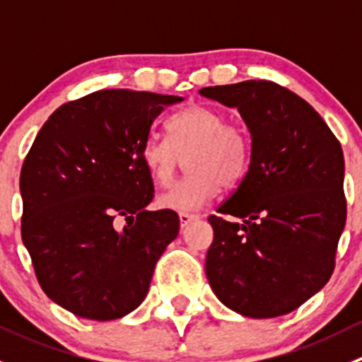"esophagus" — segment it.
Here are the masks:
<instances>
[{
	"mask_svg": "<svg viewBox=\"0 0 362 362\" xmlns=\"http://www.w3.org/2000/svg\"><path fill=\"white\" fill-rule=\"evenodd\" d=\"M178 218H180L182 228H185V226L191 224L192 221H196V218H198V215L196 214H178Z\"/></svg>",
	"mask_w": 362,
	"mask_h": 362,
	"instance_id": "obj_1",
	"label": "esophagus"
}]
</instances>
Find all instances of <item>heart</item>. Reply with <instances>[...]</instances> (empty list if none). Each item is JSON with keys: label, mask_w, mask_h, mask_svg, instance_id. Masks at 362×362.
Returning a JSON list of instances; mask_svg holds the SVG:
<instances>
[{"label": "heart", "mask_w": 362, "mask_h": 362, "mask_svg": "<svg viewBox=\"0 0 362 362\" xmlns=\"http://www.w3.org/2000/svg\"><path fill=\"white\" fill-rule=\"evenodd\" d=\"M170 138H148L141 148V160L159 187H168L189 156L187 178L158 198L164 210L191 214L206 206L218 187H233L247 173L250 144L247 134L221 110L192 105L175 113L168 122Z\"/></svg>", "instance_id": "heart-1"}]
</instances>
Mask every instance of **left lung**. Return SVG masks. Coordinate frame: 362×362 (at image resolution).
Listing matches in <instances>:
<instances>
[{
  "instance_id": "left-lung-1",
  "label": "left lung",
  "mask_w": 362,
  "mask_h": 362,
  "mask_svg": "<svg viewBox=\"0 0 362 362\" xmlns=\"http://www.w3.org/2000/svg\"><path fill=\"white\" fill-rule=\"evenodd\" d=\"M236 108L250 133L245 177L218 214L206 279L228 308L250 319L286 315L319 293L345 228V160L327 124L305 100L268 80L204 87Z\"/></svg>"
}]
</instances>
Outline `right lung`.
I'll use <instances>...</instances> for the list:
<instances>
[{"instance_id":"obj_1","label":"right lung","mask_w":362,"mask_h":362,"mask_svg":"<svg viewBox=\"0 0 362 362\" xmlns=\"http://www.w3.org/2000/svg\"><path fill=\"white\" fill-rule=\"evenodd\" d=\"M180 101L98 90L57 108L36 134L21 171V233L43 293L73 315L103 322L138 308L177 238L175 211L147 210L154 184L141 148L156 117Z\"/></svg>"}]
</instances>
